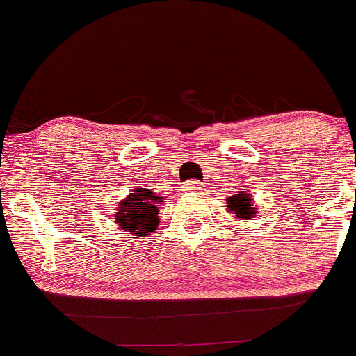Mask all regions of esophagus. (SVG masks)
Returning a JSON list of instances; mask_svg holds the SVG:
<instances>
[{"label":"esophagus","instance_id":"34e87169","mask_svg":"<svg viewBox=\"0 0 356 356\" xmlns=\"http://www.w3.org/2000/svg\"><path fill=\"white\" fill-rule=\"evenodd\" d=\"M186 187H187V191H197V189H199V187H197V182H196V181L187 182Z\"/></svg>","mask_w":356,"mask_h":356}]
</instances>
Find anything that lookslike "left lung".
Instances as JSON below:
<instances>
[{
  "mask_svg": "<svg viewBox=\"0 0 356 356\" xmlns=\"http://www.w3.org/2000/svg\"><path fill=\"white\" fill-rule=\"evenodd\" d=\"M226 204H228V213L235 214L238 220L250 221L257 214V208L252 204V194H248L247 191H240L235 196H229L226 199Z\"/></svg>",
  "mask_w": 356,
  "mask_h": 356,
  "instance_id": "1",
  "label": "left lung"
}]
</instances>
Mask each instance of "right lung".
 Listing matches in <instances>:
<instances>
[{
	"label": "right lung",
	"mask_w": 356,
	"mask_h": 356,
	"mask_svg": "<svg viewBox=\"0 0 356 356\" xmlns=\"http://www.w3.org/2000/svg\"><path fill=\"white\" fill-rule=\"evenodd\" d=\"M162 201L163 197L154 194L150 189L138 187L120 202L115 221L124 232L136 233V236L148 235V232H155L159 226V204Z\"/></svg>",
	"instance_id": "right-lung-1"
}]
</instances>
